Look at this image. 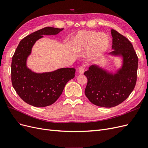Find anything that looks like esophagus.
<instances>
[{"instance_id":"esophagus-1","label":"esophagus","mask_w":148,"mask_h":148,"mask_svg":"<svg viewBox=\"0 0 148 148\" xmlns=\"http://www.w3.org/2000/svg\"><path fill=\"white\" fill-rule=\"evenodd\" d=\"M78 71L79 74H81V75L83 74L84 72V68H83V67H80V68L78 69Z\"/></svg>"}]
</instances>
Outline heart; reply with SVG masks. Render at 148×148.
<instances>
[{
	"mask_svg": "<svg viewBox=\"0 0 148 148\" xmlns=\"http://www.w3.org/2000/svg\"><path fill=\"white\" fill-rule=\"evenodd\" d=\"M110 45L108 36L95 31H80L71 41V47L76 52L92 49V55L97 57L107 51Z\"/></svg>",
	"mask_w": 148,
	"mask_h": 148,
	"instance_id": "heart-1",
	"label": "heart"
}]
</instances>
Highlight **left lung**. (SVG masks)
Wrapping results in <instances>:
<instances>
[{"instance_id": "1", "label": "left lung", "mask_w": 148, "mask_h": 148, "mask_svg": "<svg viewBox=\"0 0 148 148\" xmlns=\"http://www.w3.org/2000/svg\"><path fill=\"white\" fill-rule=\"evenodd\" d=\"M114 51L109 53L123 59L122 68L112 73L96 65L89 67L84 75L88 79L84 93L93 104L113 107L123 102L135 88L138 59L132 44L117 31L111 29Z\"/></svg>"}]
</instances>
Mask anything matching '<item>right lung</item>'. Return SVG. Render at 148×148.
<instances>
[{
  "mask_svg": "<svg viewBox=\"0 0 148 148\" xmlns=\"http://www.w3.org/2000/svg\"><path fill=\"white\" fill-rule=\"evenodd\" d=\"M64 28L46 27L31 33L20 42L12 57V83L21 99L34 107L53 104L62 95L66 83L75 77V69L62 68L51 72L35 73L26 66L34 43L43 35H56Z\"/></svg>",
  "mask_w": 148,
  "mask_h": 148,
  "instance_id": "right-lung-1",
  "label": "right lung"
}]
</instances>
